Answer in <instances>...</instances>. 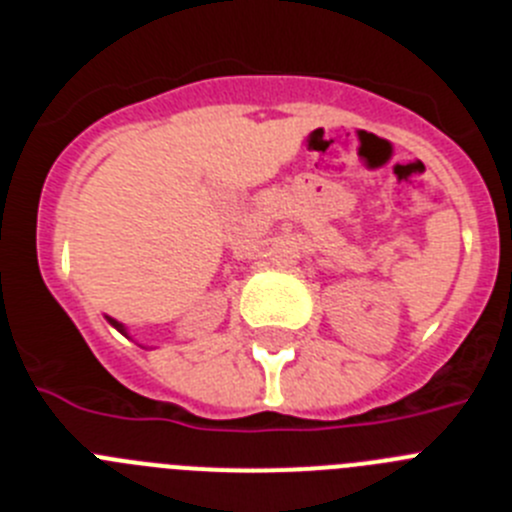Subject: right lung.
<instances>
[{
	"label": "right lung",
	"mask_w": 512,
	"mask_h": 512,
	"mask_svg": "<svg viewBox=\"0 0 512 512\" xmlns=\"http://www.w3.org/2000/svg\"><path fill=\"white\" fill-rule=\"evenodd\" d=\"M107 320H110V323H112V325H115V328H117V330H120V333H125V328H122V325H120V323H117V320H112V318H107Z\"/></svg>",
	"instance_id": "obj_1"
}]
</instances>
